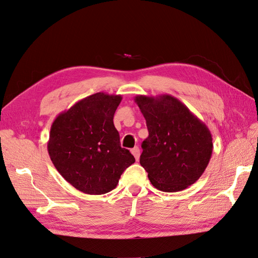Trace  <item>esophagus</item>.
Here are the masks:
<instances>
[{"label":"esophagus","instance_id":"obj_1","mask_svg":"<svg viewBox=\"0 0 258 258\" xmlns=\"http://www.w3.org/2000/svg\"><path fill=\"white\" fill-rule=\"evenodd\" d=\"M131 153H132V155L135 156V158L137 159V160H139V158H140V148L138 147V146H136V147H134L131 150Z\"/></svg>","mask_w":258,"mask_h":258}]
</instances>
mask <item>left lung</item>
<instances>
[{"label": "left lung", "instance_id": "left-lung-1", "mask_svg": "<svg viewBox=\"0 0 258 258\" xmlns=\"http://www.w3.org/2000/svg\"><path fill=\"white\" fill-rule=\"evenodd\" d=\"M148 137L140 163L156 188L174 192L197 182L212 156V135L189 108L170 95L135 98Z\"/></svg>", "mask_w": 258, "mask_h": 258}]
</instances>
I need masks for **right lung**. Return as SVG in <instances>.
<instances>
[{
    "instance_id": "add662e5",
    "label": "right lung",
    "mask_w": 258,
    "mask_h": 258,
    "mask_svg": "<svg viewBox=\"0 0 258 258\" xmlns=\"http://www.w3.org/2000/svg\"><path fill=\"white\" fill-rule=\"evenodd\" d=\"M120 95L97 92L76 102L53 120L47 150L58 172L88 195L113 190L126 168L136 161L120 146L113 117Z\"/></svg>"
}]
</instances>
